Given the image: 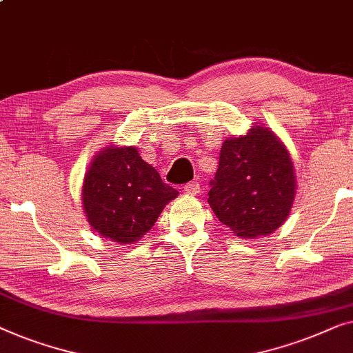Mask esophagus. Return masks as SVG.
<instances>
[{
  "label": "esophagus",
  "mask_w": 353,
  "mask_h": 353,
  "mask_svg": "<svg viewBox=\"0 0 353 353\" xmlns=\"http://www.w3.org/2000/svg\"><path fill=\"white\" fill-rule=\"evenodd\" d=\"M183 192H185L187 195H198V193H200V183L195 181L188 182L183 185Z\"/></svg>",
  "instance_id": "34e87169"
}]
</instances>
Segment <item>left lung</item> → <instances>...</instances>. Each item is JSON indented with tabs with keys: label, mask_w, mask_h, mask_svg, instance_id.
<instances>
[{
	"label": "left lung",
	"mask_w": 353,
	"mask_h": 353,
	"mask_svg": "<svg viewBox=\"0 0 353 353\" xmlns=\"http://www.w3.org/2000/svg\"><path fill=\"white\" fill-rule=\"evenodd\" d=\"M297 190L294 163L280 137L256 123L227 137L208 203L240 238L267 236L288 219Z\"/></svg>",
	"instance_id": "1"
}]
</instances>
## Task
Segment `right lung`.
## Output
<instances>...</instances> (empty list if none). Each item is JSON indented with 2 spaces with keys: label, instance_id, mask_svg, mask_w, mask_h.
Here are the masks:
<instances>
[{
  "label": "right lung",
  "instance_id": "add662e5",
  "mask_svg": "<svg viewBox=\"0 0 353 353\" xmlns=\"http://www.w3.org/2000/svg\"><path fill=\"white\" fill-rule=\"evenodd\" d=\"M179 195L143 161L134 145L103 147L89 163L81 201L89 225L118 243H136L155 225L165 206Z\"/></svg>",
  "mask_w": 353,
  "mask_h": 353
}]
</instances>
